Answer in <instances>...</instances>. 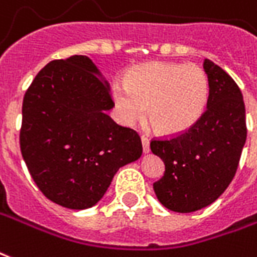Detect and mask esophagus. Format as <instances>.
Wrapping results in <instances>:
<instances>
[{
    "label": "esophagus",
    "mask_w": 257,
    "mask_h": 257,
    "mask_svg": "<svg viewBox=\"0 0 257 257\" xmlns=\"http://www.w3.org/2000/svg\"><path fill=\"white\" fill-rule=\"evenodd\" d=\"M142 144H143V153L148 154L150 153V140L146 136H142Z\"/></svg>",
    "instance_id": "esophagus-1"
}]
</instances>
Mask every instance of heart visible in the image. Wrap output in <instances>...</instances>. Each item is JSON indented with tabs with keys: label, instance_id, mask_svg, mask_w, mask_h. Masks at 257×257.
I'll return each instance as SVG.
<instances>
[{
	"label": "heart",
	"instance_id": "obj_1",
	"mask_svg": "<svg viewBox=\"0 0 257 257\" xmlns=\"http://www.w3.org/2000/svg\"><path fill=\"white\" fill-rule=\"evenodd\" d=\"M113 98L121 122L134 125L148 117L165 135H181L206 113L210 80L197 64L153 61L135 66L126 81L113 84Z\"/></svg>",
	"mask_w": 257,
	"mask_h": 257
}]
</instances>
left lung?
<instances>
[{"instance_id":"left-lung-1","label":"left lung","mask_w":257,"mask_h":257,"mask_svg":"<svg viewBox=\"0 0 257 257\" xmlns=\"http://www.w3.org/2000/svg\"><path fill=\"white\" fill-rule=\"evenodd\" d=\"M210 80L206 113L187 132L153 140L150 147L165 163L154 182L158 200L174 212L210 206L233 180L246 140L245 104L238 85L220 66L204 60Z\"/></svg>"}]
</instances>
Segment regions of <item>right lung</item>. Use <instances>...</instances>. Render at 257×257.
I'll return each instance as SVG.
<instances>
[{
	"label": "right lung",
	"mask_w": 257,
	"mask_h": 257,
	"mask_svg": "<svg viewBox=\"0 0 257 257\" xmlns=\"http://www.w3.org/2000/svg\"><path fill=\"white\" fill-rule=\"evenodd\" d=\"M109 81L87 56L49 62L23 99L20 148L42 193L70 210L95 206L119 167L143 147L134 129L106 114Z\"/></svg>",
	"instance_id": "1"
}]
</instances>
